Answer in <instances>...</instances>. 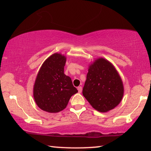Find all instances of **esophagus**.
<instances>
[{"mask_svg": "<svg viewBox=\"0 0 151 151\" xmlns=\"http://www.w3.org/2000/svg\"><path fill=\"white\" fill-rule=\"evenodd\" d=\"M77 89H78V93H81V92H82V86H78V87L77 88Z\"/></svg>", "mask_w": 151, "mask_h": 151, "instance_id": "34e87169", "label": "esophagus"}]
</instances>
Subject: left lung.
Listing matches in <instances>:
<instances>
[{
	"mask_svg": "<svg viewBox=\"0 0 151 151\" xmlns=\"http://www.w3.org/2000/svg\"><path fill=\"white\" fill-rule=\"evenodd\" d=\"M83 94L96 111L106 112L121 103L124 87L121 76L112 64L103 58L89 66Z\"/></svg>",
	"mask_w": 151,
	"mask_h": 151,
	"instance_id": "left-lung-1",
	"label": "left lung"
}]
</instances>
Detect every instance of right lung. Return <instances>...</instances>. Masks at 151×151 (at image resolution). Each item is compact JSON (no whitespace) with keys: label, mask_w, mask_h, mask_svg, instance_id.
<instances>
[{"label":"right lung","mask_w":151,"mask_h":151,"mask_svg":"<svg viewBox=\"0 0 151 151\" xmlns=\"http://www.w3.org/2000/svg\"><path fill=\"white\" fill-rule=\"evenodd\" d=\"M66 57L59 53L50 56L40 67L33 88L36 104L42 111L55 113L66 108L78 91L64 73Z\"/></svg>","instance_id":"add662e5"}]
</instances>
